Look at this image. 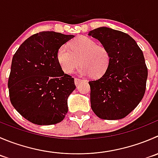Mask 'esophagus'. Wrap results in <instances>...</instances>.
Returning a JSON list of instances; mask_svg holds the SVG:
<instances>
[{"label": "esophagus", "mask_w": 158, "mask_h": 158, "mask_svg": "<svg viewBox=\"0 0 158 158\" xmlns=\"http://www.w3.org/2000/svg\"><path fill=\"white\" fill-rule=\"evenodd\" d=\"M75 84H76V85H79V82H81L82 81H83V79H79V78H75Z\"/></svg>", "instance_id": "1"}]
</instances>
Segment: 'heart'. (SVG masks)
<instances>
[{
  "mask_svg": "<svg viewBox=\"0 0 158 158\" xmlns=\"http://www.w3.org/2000/svg\"><path fill=\"white\" fill-rule=\"evenodd\" d=\"M57 60L62 71L71 74L81 64L80 73L99 77L105 74L110 64V53L102 45L86 36H80L69 42V48L62 45L57 51Z\"/></svg>",
  "mask_w": 158,
  "mask_h": 158,
  "instance_id": "b5f03b06",
  "label": "heart"
}]
</instances>
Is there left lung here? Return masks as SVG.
I'll list each match as a JSON object with an SVG mask.
<instances>
[{"instance_id":"obj_1","label":"left lung","mask_w":158,"mask_h":158,"mask_svg":"<svg viewBox=\"0 0 158 158\" xmlns=\"http://www.w3.org/2000/svg\"><path fill=\"white\" fill-rule=\"evenodd\" d=\"M89 35L98 39L111 56L105 74L89 82L91 108L100 119H122L144 96L148 68L143 52L134 38L120 31L102 27Z\"/></svg>"}]
</instances>
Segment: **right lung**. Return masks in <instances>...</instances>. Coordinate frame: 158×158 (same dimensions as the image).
Wrapping results in <instances>:
<instances>
[{"mask_svg":"<svg viewBox=\"0 0 158 158\" xmlns=\"http://www.w3.org/2000/svg\"><path fill=\"white\" fill-rule=\"evenodd\" d=\"M74 37L39 32L27 38L14 55L7 82L10 102L35 124L60 123L68 112L67 99L76 85L74 78L62 70L56 56Z\"/></svg>","mask_w":158,"mask_h":158,"instance_id":"add662e5","label":"right lung"}]
</instances>
